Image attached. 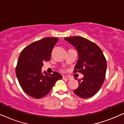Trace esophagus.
Listing matches in <instances>:
<instances>
[{
  "label": "esophagus",
  "instance_id": "1",
  "mask_svg": "<svg viewBox=\"0 0 124 124\" xmlns=\"http://www.w3.org/2000/svg\"><path fill=\"white\" fill-rule=\"evenodd\" d=\"M63 79H66V80H70L71 78L69 77H67V76H63Z\"/></svg>",
  "mask_w": 124,
  "mask_h": 124
}]
</instances>
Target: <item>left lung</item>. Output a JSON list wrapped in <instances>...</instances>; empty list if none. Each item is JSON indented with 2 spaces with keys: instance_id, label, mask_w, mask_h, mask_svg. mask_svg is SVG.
<instances>
[{
  "instance_id": "1",
  "label": "left lung",
  "mask_w": 124,
  "mask_h": 124,
  "mask_svg": "<svg viewBox=\"0 0 124 124\" xmlns=\"http://www.w3.org/2000/svg\"><path fill=\"white\" fill-rule=\"evenodd\" d=\"M64 39L78 51V59L74 72L84 75L82 80H78L79 86L73 92L82 98L93 97L99 91L105 78L107 63L102 51L96 44L82 37Z\"/></svg>"
}]
</instances>
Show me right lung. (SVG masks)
<instances>
[{
	"label": "right lung",
	"mask_w": 124,
	"mask_h": 124,
	"mask_svg": "<svg viewBox=\"0 0 124 124\" xmlns=\"http://www.w3.org/2000/svg\"><path fill=\"white\" fill-rule=\"evenodd\" d=\"M59 39L47 37L31 43L20 53L16 67V76L23 90L31 97L40 98L50 92L55 83L62 78L57 72H42L43 62L49 61Z\"/></svg>",
	"instance_id": "right-lung-1"
}]
</instances>
